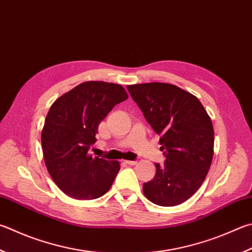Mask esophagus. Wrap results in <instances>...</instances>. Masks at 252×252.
<instances>
[{
  "label": "esophagus",
  "mask_w": 252,
  "mask_h": 252,
  "mask_svg": "<svg viewBox=\"0 0 252 252\" xmlns=\"http://www.w3.org/2000/svg\"><path fill=\"white\" fill-rule=\"evenodd\" d=\"M126 164H127V165H136V161H125Z\"/></svg>",
  "instance_id": "34e87169"
}]
</instances>
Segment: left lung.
Masks as SVG:
<instances>
[{
    "mask_svg": "<svg viewBox=\"0 0 252 252\" xmlns=\"http://www.w3.org/2000/svg\"><path fill=\"white\" fill-rule=\"evenodd\" d=\"M145 120L159 135L164 165L143 184L145 197L158 206L180 205L203 184L214 154V127L199 100L164 82L126 86Z\"/></svg>",
    "mask_w": 252,
    "mask_h": 252,
    "instance_id": "left-lung-1",
    "label": "left lung"
}]
</instances>
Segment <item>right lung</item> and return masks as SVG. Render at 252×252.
Wrapping results in <instances>:
<instances>
[{"instance_id": "1", "label": "right lung", "mask_w": 252, "mask_h": 252, "mask_svg": "<svg viewBox=\"0 0 252 252\" xmlns=\"http://www.w3.org/2000/svg\"><path fill=\"white\" fill-rule=\"evenodd\" d=\"M126 99L120 85L86 81L50 107L42 131L44 159L53 181L69 197L94 199L110 189L120 164L94 158L89 149L99 123Z\"/></svg>"}]
</instances>
